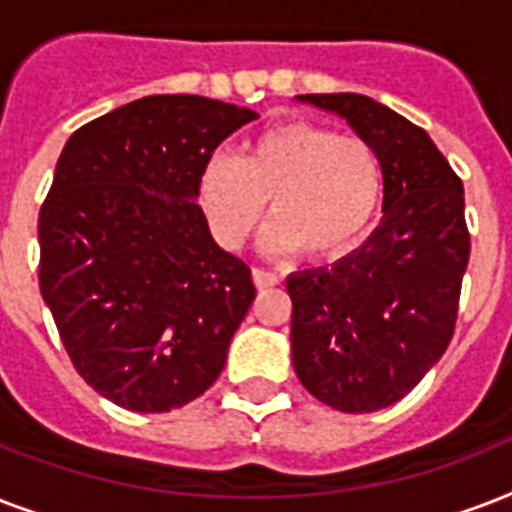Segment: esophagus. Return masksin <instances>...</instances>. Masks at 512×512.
Segmentation results:
<instances>
[{
    "label": "esophagus",
    "instance_id": "1",
    "mask_svg": "<svg viewBox=\"0 0 512 512\" xmlns=\"http://www.w3.org/2000/svg\"><path fill=\"white\" fill-rule=\"evenodd\" d=\"M253 283H256V288H272V285H277V275H272L267 269L253 267Z\"/></svg>",
    "mask_w": 512,
    "mask_h": 512
}]
</instances>
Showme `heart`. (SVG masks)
<instances>
[{
    "label": "heart",
    "mask_w": 512,
    "mask_h": 512,
    "mask_svg": "<svg viewBox=\"0 0 512 512\" xmlns=\"http://www.w3.org/2000/svg\"><path fill=\"white\" fill-rule=\"evenodd\" d=\"M382 197L374 149L304 120L280 122L245 146L243 160L211 154L197 176V200L213 240L235 251L269 211L267 253L304 251L328 261L355 251Z\"/></svg>",
    "instance_id": "heart-1"
}]
</instances>
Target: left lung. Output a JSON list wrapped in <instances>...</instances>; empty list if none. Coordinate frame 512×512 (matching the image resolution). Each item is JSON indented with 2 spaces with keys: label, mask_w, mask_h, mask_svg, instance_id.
I'll return each instance as SVG.
<instances>
[{
  "label": "left lung",
  "mask_w": 512,
  "mask_h": 512,
  "mask_svg": "<svg viewBox=\"0 0 512 512\" xmlns=\"http://www.w3.org/2000/svg\"><path fill=\"white\" fill-rule=\"evenodd\" d=\"M296 101L342 117L382 168V221L366 243L285 280L299 382L336 411L368 414L408 395L449 347L470 259L465 189L433 138L374 98Z\"/></svg>",
  "instance_id": "8db88e82"
}]
</instances>
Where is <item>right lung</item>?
I'll return each mask as SVG.
<instances>
[{
    "instance_id": "add662e5",
    "label": "right lung",
    "mask_w": 512,
    "mask_h": 512,
    "mask_svg": "<svg viewBox=\"0 0 512 512\" xmlns=\"http://www.w3.org/2000/svg\"><path fill=\"white\" fill-rule=\"evenodd\" d=\"M259 114L202 95H146L63 146L39 211V291L79 376L138 414L200 398L256 299L213 240L197 176Z\"/></svg>"
}]
</instances>
